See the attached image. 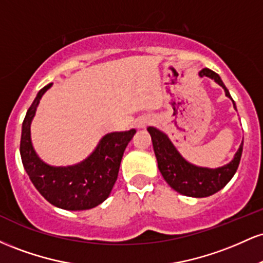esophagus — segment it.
Wrapping results in <instances>:
<instances>
[{"instance_id": "obj_1", "label": "esophagus", "mask_w": 263, "mask_h": 263, "mask_svg": "<svg viewBox=\"0 0 263 263\" xmlns=\"http://www.w3.org/2000/svg\"><path fill=\"white\" fill-rule=\"evenodd\" d=\"M152 121H153V120H152V117H151V116H142L137 120V121H136V127H137V128H144L146 126L151 125Z\"/></svg>"}]
</instances>
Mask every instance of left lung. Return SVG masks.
<instances>
[{
	"label": "left lung",
	"mask_w": 263,
	"mask_h": 263,
	"mask_svg": "<svg viewBox=\"0 0 263 263\" xmlns=\"http://www.w3.org/2000/svg\"><path fill=\"white\" fill-rule=\"evenodd\" d=\"M199 77H208L215 80L225 90V95L231 99L234 107L236 108L230 92L226 89L221 78L215 71L204 68L203 70L199 71ZM147 131L152 137L153 149H155L157 162H158L159 172L162 173L165 182L180 194L193 198L209 197L224 188L236 173L238 164H240L241 155H242L243 142H241L236 155L230 163L222 165V167L215 168V170H211V168L197 167V165L186 162L173 146L168 136L163 134L162 131L155 127H148Z\"/></svg>",
	"instance_id": "1"
}]
</instances>
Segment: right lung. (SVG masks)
Segmentation results:
<instances>
[{
    "mask_svg": "<svg viewBox=\"0 0 263 263\" xmlns=\"http://www.w3.org/2000/svg\"><path fill=\"white\" fill-rule=\"evenodd\" d=\"M52 84L39 90L27 111L21 136V158L35 189L45 200L65 210H87L106 200L119 176L120 164L136 129L112 132L101 138L85 161L69 167H52L33 149L31 122L43 93Z\"/></svg>",
    "mask_w": 263,
    "mask_h": 263,
    "instance_id": "1",
    "label": "right lung"
}]
</instances>
